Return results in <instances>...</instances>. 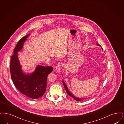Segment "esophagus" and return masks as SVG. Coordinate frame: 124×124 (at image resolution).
<instances>
[{
  "mask_svg": "<svg viewBox=\"0 0 124 124\" xmlns=\"http://www.w3.org/2000/svg\"><path fill=\"white\" fill-rule=\"evenodd\" d=\"M61 65H57L56 66V71L57 72H59L61 71Z\"/></svg>",
  "mask_w": 124,
  "mask_h": 124,
  "instance_id": "34e87169",
  "label": "esophagus"
}]
</instances>
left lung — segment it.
<instances>
[{
	"label": "left lung",
	"instance_id": "1",
	"mask_svg": "<svg viewBox=\"0 0 124 124\" xmlns=\"http://www.w3.org/2000/svg\"><path fill=\"white\" fill-rule=\"evenodd\" d=\"M97 45H98V46H100V47H101V48L102 49V47L100 46V45H99V44H97ZM102 50H103V49H102ZM62 82H63V85H64V87H65V90H66V93H67V94H68V95H69V96H70L71 97H72V98H73L75 100H76V101H82V100H84V99H86V98H85V99H83V98H78V97H75V96H74V95L72 94L71 93V92L69 91V90H68V87H67V85H66L65 83V82H64L63 80L62 81Z\"/></svg>",
	"mask_w": 124,
	"mask_h": 124
}]
</instances>
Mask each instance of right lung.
I'll return each instance as SVG.
<instances>
[{
	"mask_svg": "<svg viewBox=\"0 0 124 124\" xmlns=\"http://www.w3.org/2000/svg\"><path fill=\"white\" fill-rule=\"evenodd\" d=\"M30 34L21 39L15 48L11 59L10 71L12 82L16 88L29 98L38 99L44 94L46 89L47 76L53 68L52 66L38 65L31 73H26L22 70L18 53L22 50Z\"/></svg>",
	"mask_w": 124,
	"mask_h": 124,
	"instance_id": "right-lung-1",
	"label": "right lung"
}]
</instances>
